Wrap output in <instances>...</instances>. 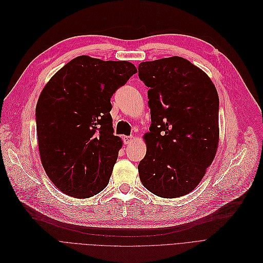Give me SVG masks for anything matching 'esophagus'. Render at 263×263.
Here are the masks:
<instances>
[{
    "label": "esophagus",
    "instance_id": "34e87169",
    "mask_svg": "<svg viewBox=\"0 0 263 263\" xmlns=\"http://www.w3.org/2000/svg\"><path fill=\"white\" fill-rule=\"evenodd\" d=\"M132 140H133V137H132V136H124V137H123V142H124V144L130 143Z\"/></svg>",
    "mask_w": 263,
    "mask_h": 263
}]
</instances>
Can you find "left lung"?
<instances>
[{
    "mask_svg": "<svg viewBox=\"0 0 263 263\" xmlns=\"http://www.w3.org/2000/svg\"><path fill=\"white\" fill-rule=\"evenodd\" d=\"M138 74L148 87L152 121L140 180L158 197H182L196 189L215 157L217 91L203 70L180 57L142 62Z\"/></svg>",
    "mask_w": 263,
    "mask_h": 263,
    "instance_id": "obj_1",
    "label": "left lung"
}]
</instances>
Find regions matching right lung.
Returning <instances> with one entry per match:
<instances>
[{
    "mask_svg": "<svg viewBox=\"0 0 263 263\" xmlns=\"http://www.w3.org/2000/svg\"><path fill=\"white\" fill-rule=\"evenodd\" d=\"M136 72L126 61L80 55L44 87L35 110L40 154L61 192L89 198L106 189L122 146L110 98Z\"/></svg>",
    "mask_w": 263,
    "mask_h": 263,
    "instance_id": "add662e5",
    "label": "right lung"
}]
</instances>
